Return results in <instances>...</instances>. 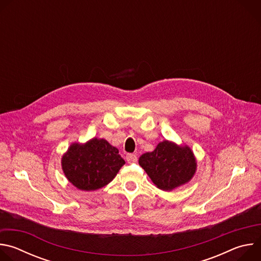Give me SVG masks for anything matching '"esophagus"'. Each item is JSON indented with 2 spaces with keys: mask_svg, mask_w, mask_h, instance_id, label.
Returning a JSON list of instances; mask_svg holds the SVG:
<instances>
[{
  "mask_svg": "<svg viewBox=\"0 0 261 261\" xmlns=\"http://www.w3.org/2000/svg\"><path fill=\"white\" fill-rule=\"evenodd\" d=\"M126 158H127V161H128L129 163H133V162H136V161H137V156H136L135 154H128V155L126 156Z\"/></svg>",
  "mask_w": 261,
  "mask_h": 261,
  "instance_id": "obj_1",
  "label": "esophagus"
}]
</instances>
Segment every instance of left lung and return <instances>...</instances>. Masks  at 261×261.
<instances>
[{
	"mask_svg": "<svg viewBox=\"0 0 261 261\" xmlns=\"http://www.w3.org/2000/svg\"><path fill=\"white\" fill-rule=\"evenodd\" d=\"M139 165L157 187L165 191L189 181L196 169V161L190 148L167 140L160 142L153 152L141 155Z\"/></svg>",
	"mask_w": 261,
	"mask_h": 261,
	"instance_id": "obj_1",
	"label": "left lung"
}]
</instances>
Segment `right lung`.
<instances>
[{
  "label": "right lung",
  "instance_id": "right-lung-1",
  "mask_svg": "<svg viewBox=\"0 0 261 261\" xmlns=\"http://www.w3.org/2000/svg\"><path fill=\"white\" fill-rule=\"evenodd\" d=\"M125 160L117 147L105 139L93 138L86 144L73 143L62 159L66 177L85 191L100 189L114 179Z\"/></svg>",
  "mask_w": 261,
  "mask_h": 261
}]
</instances>
